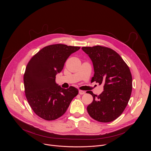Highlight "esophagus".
Returning <instances> with one entry per match:
<instances>
[{"instance_id": "esophagus-1", "label": "esophagus", "mask_w": 151, "mask_h": 151, "mask_svg": "<svg viewBox=\"0 0 151 151\" xmlns=\"http://www.w3.org/2000/svg\"><path fill=\"white\" fill-rule=\"evenodd\" d=\"M85 93V92L84 91H82V90H79V94H81V95H82V94H84Z\"/></svg>"}]
</instances>
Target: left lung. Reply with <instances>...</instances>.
Instances as JSON below:
<instances>
[{"label": "left lung", "mask_w": 151, "mask_h": 151, "mask_svg": "<svg viewBox=\"0 0 151 151\" xmlns=\"http://www.w3.org/2000/svg\"><path fill=\"white\" fill-rule=\"evenodd\" d=\"M82 49L93 61L94 74L91 81L104 85V91L99 96L91 91L87 93L93 97L87 106V112L99 122L113 121L122 114L130 99V70L121 57L111 48L97 45Z\"/></svg>", "instance_id": "obj_1"}]
</instances>
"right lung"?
Listing matches in <instances>:
<instances>
[{
    "instance_id": "add662e5",
    "label": "right lung",
    "mask_w": 151,
    "mask_h": 151,
    "mask_svg": "<svg viewBox=\"0 0 151 151\" xmlns=\"http://www.w3.org/2000/svg\"><path fill=\"white\" fill-rule=\"evenodd\" d=\"M79 47L54 44L41 49L29 61L24 74V92L33 112L47 121L55 120L67 111L78 90L64 89L55 83V76L63 69L71 54Z\"/></svg>"
}]
</instances>
